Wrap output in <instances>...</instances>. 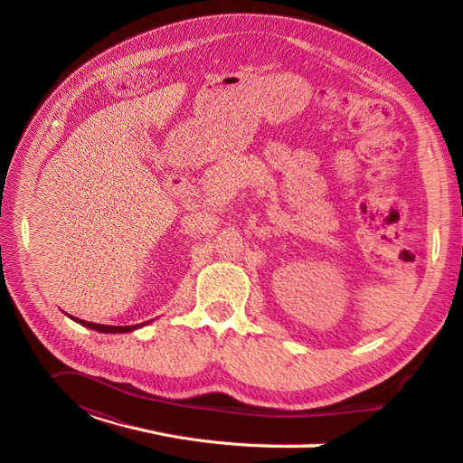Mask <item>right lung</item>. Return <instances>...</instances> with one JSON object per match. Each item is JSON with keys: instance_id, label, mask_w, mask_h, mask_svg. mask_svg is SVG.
Returning <instances> with one entry per match:
<instances>
[{"instance_id": "obj_1", "label": "right lung", "mask_w": 463, "mask_h": 463, "mask_svg": "<svg viewBox=\"0 0 463 463\" xmlns=\"http://www.w3.org/2000/svg\"><path fill=\"white\" fill-rule=\"evenodd\" d=\"M73 320H77L79 325H82V326H87V328H90V330H96V332H104V334H125V332H133V330H137V328H141L143 325H135V326H108V325H96V322H87V320H80V318H75V317H71Z\"/></svg>"}]
</instances>
